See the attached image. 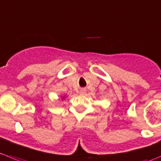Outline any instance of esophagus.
<instances>
[{
    "mask_svg": "<svg viewBox=\"0 0 161 161\" xmlns=\"http://www.w3.org/2000/svg\"><path fill=\"white\" fill-rule=\"evenodd\" d=\"M85 92H86L85 89H81V90L80 91V93L81 94V95H84V94L85 93Z\"/></svg>",
    "mask_w": 161,
    "mask_h": 161,
    "instance_id": "obj_1",
    "label": "esophagus"
}]
</instances>
